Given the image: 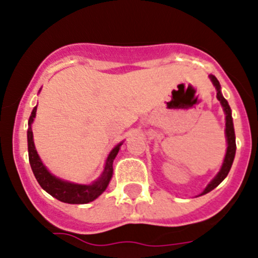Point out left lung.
Here are the masks:
<instances>
[{
	"instance_id": "obj_1",
	"label": "left lung",
	"mask_w": 258,
	"mask_h": 258,
	"mask_svg": "<svg viewBox=\"0 0 258 258\" xmlns=\"http://www.w3.org/2000/svg\"><path fill=\"white\" fill-rule=\"evenodd\" d=\"M211 81L215 85L217 90V99L221 103L222 108H223L224 115H226V140H227V150L226 155H224L223 163H222V167L219 169V172L217 173V175L208 183L207 187L205 188L202 193L200 196L207 195L208 192H211L212 189H215L217 185L227 177V174L229 173V169L232 167V163H233L234 155H236V135H234V128H233V119H232V110L228 105V101L223 98L221 93V85H219V81L217 80L215 75H210Z\"/></svg>"
}]
</instances>
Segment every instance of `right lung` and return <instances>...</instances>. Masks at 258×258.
Here are the masks:
<instances>
[{
	"mask_svg": "<svg viewBox=\"0 0 258 258\" xmlns=\"http://www.w3.org/2000/svg\"><path fill=\"white\" fill-rule=\"evenodd\" d=\"M36 110L37 105L35 106L31 115H30L29 129H27L29 160L35 178L43 190H46L48 195H51L53 198L61 201V202L70 203V205H85V203L93 202L108 188L111 177H113V162L119 153L123 142L119 143L110 150L108 158H106L105 165H104V170L98 179L94 180L90 184H79V183L68 182V180L61 179V178L56 177L52 173L48 172V169L45 167V164L37 154L34 143V134H32V123H34L35 116H36Z\"/></svg>",
	"mask_w": 258,
	"mask_h": 258,
	"instance_id": "add662e5",
	"label": "right lung"
}]
</instances>
